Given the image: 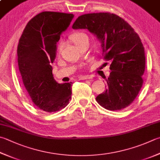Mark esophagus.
Instances as JSON below:
<instances>
[{"label": "esophagus", "mask_w": 160, "mask_h": 160, "mask_svg": "<svg viewBox=\"0 0 160 160\" xmlns=\"http://www.w3.org/2000/svg\"><path fill=\"white\" fill-rule=\"evenodd\" d=\"M90 76H88V75H85V76H81L79 77V79L80 80H86V79H90Z\"/></svg>", "instance_id": "1"}]
</instances>
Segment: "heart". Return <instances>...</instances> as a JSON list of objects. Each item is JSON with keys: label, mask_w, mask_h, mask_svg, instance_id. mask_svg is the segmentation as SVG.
<instances>
[{"label": "heart", "mask_w": 160, "mask_h": 160, "mask_svg": "<svg viewBox=\"0 0 160 160\" xmlns=\"http://www.w3.org/2000/svg\"><path fill=\"white\" fill-rule=\"evenodd\" d=\"M70 39L72 40V41L73 42L74 44L76 45V46H78V45L81 44V43L83 42H84L85 40H88V36H87V35L85 34V33L81 32H74V33H73V34H72L71 36H70ZM62 46V43H61L58 45V52L59 53L61 51Z\"/></svg>", "instance_id": "1"}]
</instances>
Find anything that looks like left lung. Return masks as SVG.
<instances>
[{
	"label": "left lung",
	"instance_id": "obj_1",
	"mask_svg": "<svg viewBox=\"0 0 160 160\" xmlns=\"http://www.w3.org/2000/svg\"><path fill=\"white\" fill-rule=\"evenodd\" d=\"M72 28L87 29L96 36L104 58L111 62L108 88L97 96L98 104L112 111L129 106L142 87L145 71V51L137 33L121 17L107 12L81 15Z\"/></svg>",
	"mask_w": 160,
	"mask_h": 160
}]
</instances>
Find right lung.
<instances>
[{"label":"right lung","mask_w":160,"mask_h":160,"mask_svg":"<svg viewBox=\"0 0 160 160\" xmlns=\"http://www.w3.org/2000/svg\"><path fill=\"white\" fill-rule=\"evenodd\" d=\"M74 17L72 14L43 12L27 23L17 47L18 65L23 85L36 106L55 112L69 104L72 82L58 83L52 66L57 42Z\"/></svg>","instance_id":"add662e5"}]
</instances>
